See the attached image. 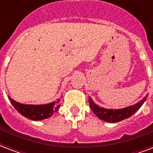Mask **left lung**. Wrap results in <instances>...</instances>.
Segmentation results:
<instances>
[{"label": "left lung", "mask_w": 153, "mask_h": 153, "mask_svg": "<svg viewBox=\"0 0 153 153\" xmlns=\"http://www.w3.org/2000/svg\"><path fill=\"white\" fill-rule=\"evenodd\" d=\"M146 98L147 97H145L144 99H142L140 102L135 104L134 105L126 107V108L121 109H103L102 107H99L98 105L94 104V102L92 101L91 97L89 98V103H90L91 109L98 116V117L105 121L113 123V122H117V121H122L124 119L128 118L130 116H132L133 114H135L136 112L140 109L143 103L145 102Z\"/></svg>", "instance_id": "left-lung-1"}]
</instances>
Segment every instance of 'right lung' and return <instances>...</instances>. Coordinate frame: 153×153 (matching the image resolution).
I'll return each mask as SVG.
<instances>
[{
  "label": "right lung",
  "mask_w": 153,
  "mask_h": 153,
  "mask_svg": "<svg viewBox=\"0 0 153 153\" xmlns=\"http://www.w3.org/2000/svg\"><path fill=\"white\" fill-rule=\"evenodd\" d=\"M11 104L23 116L33 121H39L46 119L52 116L53 114L57 112L60 105L55 103V102L50 104L42 105H24L18 103L9 98ZM59 99H58V103Z\"/></svg>",
  "instance_id": "obj_1"
}]
</instances>
